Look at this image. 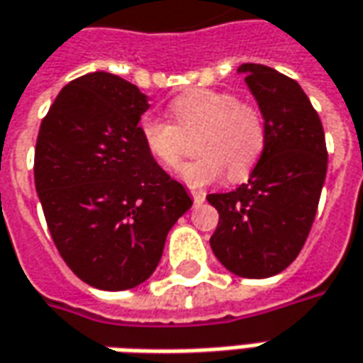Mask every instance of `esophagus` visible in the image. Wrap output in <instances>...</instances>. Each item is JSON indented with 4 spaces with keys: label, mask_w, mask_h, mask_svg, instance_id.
Returning <instances> with one entry per match:
<instances>
[{
    "label": "esophagus",
    "mask_w": 363,
    "mask_h": 363,
    "mask_svg": "<svg viewBox=\"0 0 363 363\" xmlns=\"http://www.w3.org/2000/svg\"><path fill=\"white\" fill-rule=\"evenodd\" d=\"M191 196L194 199V202H204V199H206V192H204V191H191Z\"/></svg>",
    "instance_id": "1"
}]
</instances>
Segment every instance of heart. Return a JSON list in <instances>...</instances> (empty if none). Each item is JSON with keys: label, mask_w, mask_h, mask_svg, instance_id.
<instances>
[{"label": "heart", "mask_w": 363, "mask_h": 363, "mask_svg": "<svg viewBox=\"0 0 363 363\" xmlns=\"http://www.w3.org/2000/svg\"><path fill=\"white\" fill-rule=\"evenodd\" d=\"M174 125L157 115H145L139 123L143 145L164 169H179L186 139H194L201 155L181 171L189 186H208L220 181L224 169L233 181L248 177L266 147V119L250 103L216 89H194L171 103Z\"/></svg>", "instance_id": "obj_1"}]
</instances>
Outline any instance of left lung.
Returning a JSON list of instances; mask_svg holds the SVG:
<instances>
[{
    "label": "left lung",
    "mask_w": 363,
    "mask_h": 363,
    "mask_svg": "<svg viewBox=\"0 0 363 363\" xmlns=\"http://www.w3.org/2000/svg\"><path fill=\"white\" fill-rule=\"evenodd\" d=\"M266 119V147L246 184L208 194L218 211L211 248L242 278H270L292 264L310 234L326 181L328 150L318 113L294 79L238 67Z\"/></svg>",
    "instance_id": "1"
}]
</instances>
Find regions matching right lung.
<instances>
[{
    "label": "right lung",
    "instance_id": "right-lung-1",
    "mask_svg": "<svg viewBox=\"0 0 363 363\" xmlns=\"http://www.w3.org/2000/svg\"><path fill=\"white\" fill-rule=\"evenodd\" d=\"M147 109L137 85L95 71L61 89L37 135L35 191L51 238L73 274L99 290L143 284L192 206L143 145Z\"/></svg>",
    "mask_w": 363,
    "mask_h": 363
}]
</instances>
